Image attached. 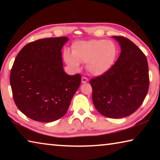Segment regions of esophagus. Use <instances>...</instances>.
<instances>
[{
	"label": "esophagus",
	"instance_id": "34e87169",
	"mask_svg": "<svg viewBox=\"0 0 160 160\" xmlns=\"http://www.w3.org/2000/svg\"><path fill=\"white\" fill-rule=\"evenodd\" d=\"M88 79L87 78H85V77H82V83H86L87 82H88Z\"/></svg>",
	"mask_w": 160,
	"mask_h": 160
}]
</instances>
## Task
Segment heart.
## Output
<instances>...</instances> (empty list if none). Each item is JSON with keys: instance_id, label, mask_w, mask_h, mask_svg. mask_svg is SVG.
<instances>
[{"instance_id": "1", "label": "heart", "mask_w": 160, "mask_h": 160, "mask_svg": "<svg viewBox=\"0 0 160 160\" xmlns=\"http://www.w3.org/2000/svg\"><path fill=\"white\" fill-rule=\"evenodd\" d=\"M118 55L117 46L112 41L92 39L79 41L72 46V53L65 51L66 63L74 70L80 68V63H86L90 74L96 76L107 72L114 63Z\"/></svg>"}]
</instances>
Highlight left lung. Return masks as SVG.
<instances>
[{
  "label": "left lung",
  "instance_id": "obj_1",
  "mask_svg": "<svg viewBox=\"0 0 160 160\" xmlns=\"http://www.w3.org/2000/svg\"><path fill=\"white\" fill-rule=\"evenodd\" d=\"M121 53L112 67L91 79L92 101L96 109L108 118H120L134 113L147 95L149 71L147 58L131 40L113 36Z\"/></svg>",
  "mask_w": 160,
  "mask_h": 160
}]
</instances>
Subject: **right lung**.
<instances>
[{
  "label": "right lung",
  "instance_id": "obj_1",
  "mask_svg": "<svg viewBox=\"0 0 160 160\" xmlns=\"http://www.w3.org/2000/svg\"><path fill=\"white\" fill-rule=\"evenodd\" d=\"M68 37H51L25 45L16 56L10 75L19 110L32 120L52 122L66 114L79 88L81 75L66 73L61 49Z\"/></svg>",
  "mask_w": 160,
  "mask_h": 160
}]
</instances>
